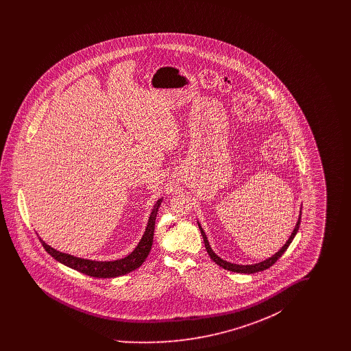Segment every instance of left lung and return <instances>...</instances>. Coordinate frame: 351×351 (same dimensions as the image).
I'll return each instance as SVG.
<instances>
[{"label":"left lung","mask_w":351,"mask_h":351,"mask_svg":"<svg viewBox=\"0 0 351 351\" xmlns=\"http://www.w3.org/2000/svg\"><path fill=\"white\" fill-rule=\"evenodd\" d=\"M300 221L301 217H299V221H298V223H296V226H295L293 233L291 234L289 239L287 241V243H285L283 247L280 249V251H278L275 255H272L271 258H268V259L263 261V262H261V263H256V265H247V266L233 265V263H229V262H226V261H222V259H221L219 256H217V255L213 252V250L210 249L209 242H208V239H206V235L204 233V230L201 229L200 225H199V228H200L201 235H202V238H204V243H205L206 252L209 254L210 259H212L215 263H217L219 267L225 268V269H228V271H233V272H239V274H255V272H259V271H265V269H267V268L271 267L272 265H275V263H276V261L283 255L284 252H285L287 249H288V246L291 245V242L293 241L295 235H296L298 230H299V228H300Z\"/></svg>","instance_id":"left-lung-1"}]
</instances>
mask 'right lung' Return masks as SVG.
Returning <instances> with one entry per match:
<instances>
[{
    "mask_svg": "<svg viewBox=\"0 0 351 351\" xmlns=\"http://www.w3.org/2000/svg\"><path fill=\"white\" fill-rule=\"evenodd\" d=\"M162 200H158L155 202L152 212H151L150 218H149V223L146 228V232L143 234L139 245L136 246V249L128 255L123 259L114 261V262H96V261H88V259H82V258H76V256H71L68 254H63L60 251H56L55 249L50 247L49 245H46L40 238V243L43 245L45 250L50 254L52 258H55L58 262L66 265L67 267L72 269H76L82 274H85L88 276H93V278H116L121 276L125 274H129L134 269L142 266V263L146 261L147 255L151 250L152 246V238H154V228H155V218L158 215V209L160 206Z\"/></svg>",
    "mask_w": 351,
    "mask_h": 351,
    "instance_id": "right-lung-1",
    "label": "right lung"
}]
</instances>
